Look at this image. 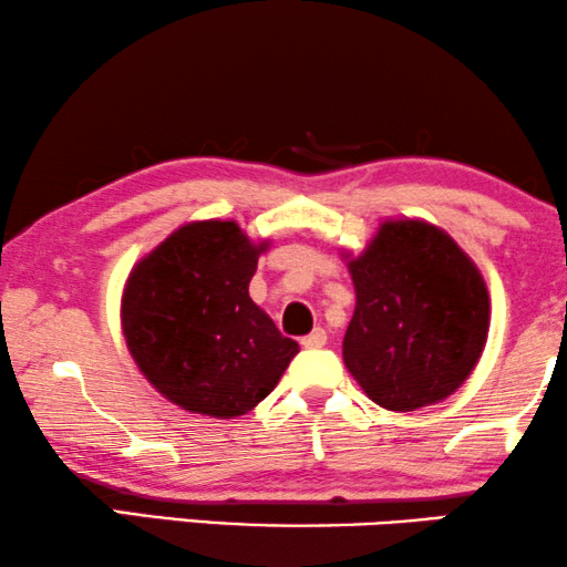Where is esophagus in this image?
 Masks as SVG:
<instances>
[{
  "mask_svg": "<svg viewBox=\"0 0 567 567\" xmlns=\"http://www.w3.org/2000/svg\"><path fill=\"white\" fill-rule=\"evenodd\" d=\"M326 339H329V337H326L323 329H313L308 333V337L300 339V344L306 349H321L326 344Z\"/></svg>",
  "mask_w": 567,
  "mask_h": 567,
  "instance_id": "1",
  "label": "esophagus"
}]
</instances>
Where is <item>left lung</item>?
Wrapping results in <instances>:
<instances>
[{
	"mask_svg": "<svg viewBox=\"0 0 567 567\" xmlns=\"http://www.w3.org/2000/svg\"><path fill=\"white\" fill-rule=\"evenodd\" d=\"M341 259L357 295L341 354L367 398L405 413L457 393L491 329L488 287L465 249L424 218H385Z\"/></svg>",
	"mask_w": 567,
	"mask_h": 567,
	"instance_id": "1",
	"label": "left lung"
}]
</instances>
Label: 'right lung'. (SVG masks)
<instances>
[{"label":"right lung","mask_w":567,"mask_h":567,"mask_svg":"<svg viewBox=\"0 0 567 567\" xmlns=\"http://www.w3.org/2000/svg\"><path fill=\"white\" fill-rule=\"evenodd\" d=\"M269 246L236 220H189L133 265L121 298L123 337L169 403L210 419L244 416L300 352L249 298Z\"/></svg>","instance_id":"right-lung-1"}]
</instances>
